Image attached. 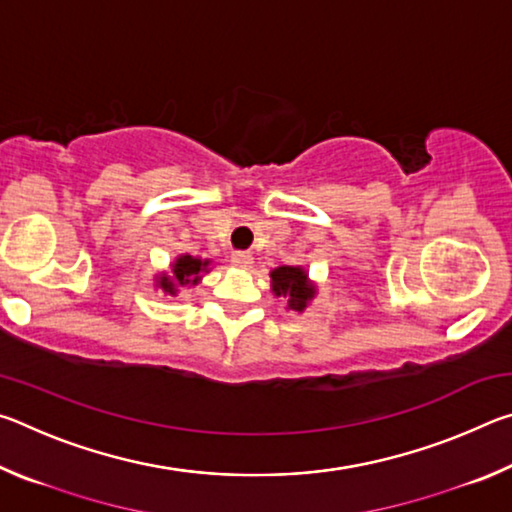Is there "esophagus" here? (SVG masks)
Wrapping results in <instances>:
<instances>
[{
  "label": "esophagus",
  "instance_id": "esophagus-1",
  "mask_svg": "<svg viewBox=\"0 0 512 512\" xmlns=\"http://www.w3.org/2000/svg\"><path fill=\"white\" fill-rule=\"evenodd\" d=\"M232 264L239 268H248L253 264V255H250L248 250H235V253H232Z\"/></svg>",
  "mask_w": 512,
  "mask_h": 512
}]
</instances>
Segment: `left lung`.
Returning a JSON list of instances; mask_svg holds the SVG:
<instances>
[{"label": "left lung", "mask_w": 512, "mask_h": 512, "mask_svg": "<svg viewBox=\"0 0 512 512\" xmlns=\"http://www.w3.org/2000/svg\"><path fill=\"white\" fill-rule=\"evenodd\" d=\"M271 287L275 296L289 298V307L302 311L314 298V287L307 282V273L300 266H280L271 273Z\"/></svg>", "instance_id": "obj_1"}]
</instances>
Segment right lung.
Returning a JSON list of instances; mask_svg holds the SVG:
<instances>
[{"mask_svg": "<svg viewBox=\"0 0 512 512\" xmlns=\"http://www.w3.org/2000/svg\"><path fill=\"white\" fill-rule=\"evenodd\" d=\"M207 259L203 262V259H196L192 255H183L178 257V262L173 264V280H176L178 284H196L198 280H201V273L207 268ZM160 287L167 291V293H176V287H173L171 277H160Z\"/></svg>", "mask_w": 512, "mask_h": 512, "instance_id": "add662e5", "label": "right lung"}]
</instances>
